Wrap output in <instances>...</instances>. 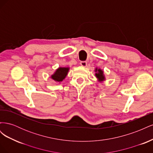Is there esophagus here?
<instances>
[{
    "label": "esophagus",
    "instance_id": "esophagus-1",
    "mask_svg": "<svg viewBox=\"0 0 153 153\" xmlns=\"http://www.w3.org/2000/svg\"><path fill=\"white\" fill-rule=\"evenodd\" d=\"M80 65L82 66H84L85 67L87 66V62L86 61H81L80 62Z\"/></svg>",
    "mask_w": 153,
    "mask_h": 153
}]
</instances>
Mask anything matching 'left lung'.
Wrapping results in <instances>:
<instances>
[{
	"mask_svg": "<svg viewBox=\"0 0 153 153\" xmlns=\"http://www.w3.org/2000/svg\"><path fill=\"white\" fill-rule=\"evenodd\" d=\"M95 71L96 72V73L95 74L96 76L98 78V79L100 81H103L105 80V76L103 75V71L101 70V69L96 68Z\"/></svg>",
	"mask_w": 153,
	"mask_h": 153,
	"instance_id": "8db88e82",
	"label": "left lung"
}]
</instances>
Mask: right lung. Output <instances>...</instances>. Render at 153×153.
<instances>
[{
    "label": "right lung",
    "mask_w": 153,
    "mask_h": 153,
    "mask_svg": "<svg viewBox=\"0 0 153 153\" xmlns=\"http://www.w3.org/2000/svg\"><path fill=\"white\" fill-rule=\"evenodd\" d=\"M68 71L69 68H59L57 69L53 75H52L51 78L56 82H61L66 76Z\"/></svg>",
    "instance_id": "obj_1"
}]
</instances>
